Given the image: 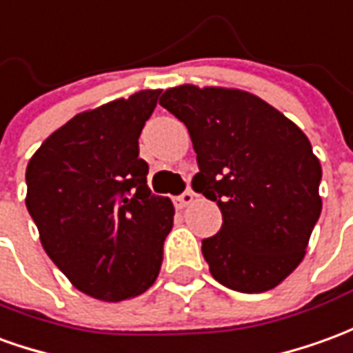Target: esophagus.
<instances>
[{
  "instance_id": "obj_1",
  "label": "esophagus",
  "mask_w": 353,
  "mask_h": 353,
  "mask_svg": "<svg viewBox=\"0 0 353 353\" xmlns=\"http://www.w3.org/2000/svg\"><path fill=\"white\" fill-rule=\"evenodd\" d=\"M193 201H194V194L191 193V191H185V193H181L179 196L174 199V204H176L177 208H185V206H189Z\"/></svg>"
}]
</instances>
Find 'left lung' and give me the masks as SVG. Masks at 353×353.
Instances as JSON below:
<instances>
[{"instance_id": "1", "label": "left lung", "mask_w": 353, "mask_h": 353, "mask_svg": "<svg viewBox=\"0 0 353 353\" xmlns=\"http://www.w3.org/2000/svg\"><path fill=\"white\" fill-rule=\"evenodd\" d=\"M160 105L187 125L199 162L193 189L223 216L202 241L212 277L246 294L275 288L304 260L321 214V164L310 139L243 90L183 83Z\"/></svg>"}]
</instances>
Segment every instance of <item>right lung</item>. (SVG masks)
Wrapping results in <instances>:
<instances>
[{"mask_svg": "<svg viewBox=\"0 0 353 353\" xmlns=\"http://www.w3.org/2000/svg\"><path fill=\"white\" fill-rule=\"evenodd\" d=\"M160 91L85 110L49 135L26 168V208L43 250L88 296L120 302L159 277L174 204L147 185L139 135Z\"/></svg>", "mask_w": 353, "mask_h": 353, "instance_id": "obj_1", "label": "right lung"}]
</instances>
